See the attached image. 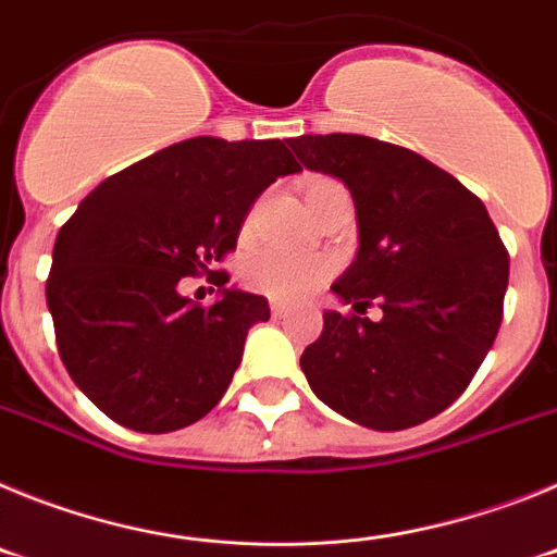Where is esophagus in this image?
I'll use <instances>...</instances> for the list:
<instances>
[{"label":"esophagus","mask_w":557,"mask_h":557,"mask_svg":"<svg viewBox=\"0 0 557 557\" xmlns=\"http://www.w3.org/2000/svg\"><path fill=\"white\" fill-rule=\"evenodd\" d=\"M270 312H273V318H287L289 307H287V304H282V301H273V304H270Z\"/></svg>","instance_id":"1"}]
</instances>
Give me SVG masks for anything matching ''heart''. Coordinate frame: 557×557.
Segmentation results:
<instances>
[{"label":"heart","mask_w":557,"mask_h":557,"mask_svg":"<svg viewBox=\"0 0 557 557\" xmlns=\"http://www.w3.org/2000/svg\"><path fill=\"white\" fill-rule=\"evenodd\" d=\"M323 184H334V181H318L314 186ZM326 278L329 264L323 259L289 253L282 248L256 250L243 264V282L256 293L270 295L275 301H301L304 295L321 287Z\"/></svg>","instance_id":"obj_1"}]
</instances>
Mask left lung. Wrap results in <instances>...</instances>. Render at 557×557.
<instances>
[{
  "label": "left lung",
  "instance_id": "1",
  "mask_svg": "<svg viewBox=\"0 0 557 557\" xmlns=\"http://www.w3.org/2000/svg\"><path fill=\"white\" fill-rule=\"evenodd\" d=\"M307 170L348 186L359 250L332 284L351 314L323 312L301 371L323 405L371 430L424 424L460 396L494 346L510 256L455 175L371 136H298ZM376 300L383 318L364 309Z\"/></svg>",
  "mask_w": 557,
  "mask_h": 557
}]
</instances>
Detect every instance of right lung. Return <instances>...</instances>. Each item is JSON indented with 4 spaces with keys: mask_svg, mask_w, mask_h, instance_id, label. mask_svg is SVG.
<instances>
[{
    "mask_svg": "<svg viewBox=\"0 0 557 557\" xmlns=\"http://www.w3.org/2000/svg\"><path fill=\"white\" fill-rule=\"evenodd\" d=\"M298 170L278 139L195 136L106 178L63 223L47 278L58 354L111 421L172 432L223 398L270 307L209 268L236 248L256 198ZM200 272L224 287L211 308L177 293Z\"/></svg>",
    "mask_w": 557,
    "mask_h": 557,
    "instance_id": "obj_1",
    "label": "right lung"
}]
</instances>
